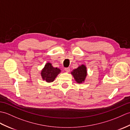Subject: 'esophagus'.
<instances>
[{
  "label": "esophagus",
  "instance_id": "obj_1",
  "mask_svg": "<svg viewBox=\"0 0 130 130\" xmlns=\"http://www.w3.org/2000/svg\"><path fill=\"white\" fill-rule=\"evenodd\" d=\"M65 70L66 72H69V71H70V68H65Z\"/></svg>",
  "mask_w": 130,
  "mask_h": 130
}]
</instances>
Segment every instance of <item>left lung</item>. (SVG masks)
I'll list each match as a JSON object with an SVG mask.
<instances>
[{"mask_svg":"<svg viewBox=\"0 0 130 130\" xmlns=\"http://www.w3.org/2000/svg\"><path fill=\"white\" fill-rule=\"evenodd\" d=\"M71 73L77 83H82L85 81L87 75L86 67L84 65H81V66H79L77 69L72 71Z\"/></svg>","mask_w":130,"mask_h":130,"instance_id":"8db88e82","label":"left lung"}]
</instances>
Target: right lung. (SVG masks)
<instances>
[{"label":"right lung","mask_w":130,"mask_h":130,"mask_svg":"<svg viewBox=\"0 0 130 130\" xmlns=\"http://www.w3.org/2000/svg\"><path fill=\"white\" fill-rule=\"evenodd\" d=\"M61 72L58 68H55L49 62H47L45 65V67L41 72V75L44 80L47 83H51L54 81L58 75Z\"/></svg>","instance_id":"1"}]
</instances>
